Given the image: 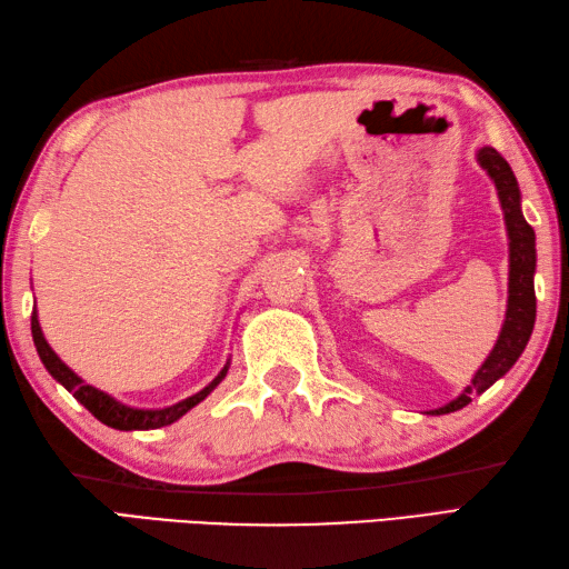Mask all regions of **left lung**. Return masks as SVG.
Wrapping results in <instances>:
<instances>
[{
    "mask_svg": "<svg viewBox=\"0 0 569 569\" xmlns=\"http://www.w3.org/2000/svg\"><path fill=\"white\" fill-rule=\"evenodd\" d=\"M477 159L499 190V200L506 217V232H509V310H506L499 340L493 345L485 365L475 373V379H471V383L452 403H447L438 410H430L432 416L452 413V410L465 408L471 401V393H485L493 381L501 379L503 373L516 365V359L523 355L536 325V232L533 227L526 222V217L521 212V190H518V180L511 171V166L506 163V159L497 149H479Z\"/></svg>",
    "mask_w": 569,
    "mask_h": 569,
    "instance_id": "obj_1",
    "label": "left lung"
}]
</instances>
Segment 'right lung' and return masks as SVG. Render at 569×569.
Segmentation results:
<instances>
[{
    "mask_svg": "<svg viewBox=\"0 0 569 569\" xmlns=\"http://www.w3.org/2000/svg\"><path fill=\"white\" fill-rule=\"evenodd\" d=\"M31 335H33V345H36V352H39L43 367L48 369V373L56 381H60L66 386V389L78 398V401L90 410V413L98 418L104 426H110L114 430H151V428H163V426H171L180 416H186L192 406H198L202 398H208V393L214 389L217 383L224 379L227 367L217 373L214 381L210 386H204V389L196 396L186 398V401H180L176 406H168L161 410H141V408H129L124 403L114 401L112 396H107L102 391L94 389V386L84 383L78 373H72L63 361L58 359V355L53 352L51 347H48L46 337L41 332V325H39V316H36V308L31 312Z\"/></svg>",
    "mask_w": 569,
    "mask_h": 569,
    "instance_id": "right-lung-1",
    "label": "right lung"
}]
</instances>
